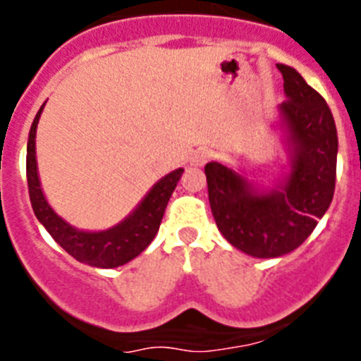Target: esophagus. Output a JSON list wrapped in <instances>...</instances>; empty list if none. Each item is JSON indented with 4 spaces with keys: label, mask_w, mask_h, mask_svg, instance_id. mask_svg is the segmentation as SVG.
I'll return each mask as SVG.
<instances>
[{
    "label": "esophagus",
    "mask_w": 361,
    "mask_h": 361,
    "mask_svg": "<svg viewBox=\"0 0 361 361\" xmlns=\"http://www.w3.org/2000/svg\"><path fill=\"white\" fill-rule=\"evenodd\" d=\"M212 157H213L212 149L200 148V149H197V152H195V155H193L191 162H193L195 166H202V164H206L208 161H212Z\"/></svg>",
    "instance_id": "1"
}]
</instances>
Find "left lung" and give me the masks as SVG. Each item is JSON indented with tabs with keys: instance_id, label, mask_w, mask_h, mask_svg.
I'll use <instances>...</instances> for the list:
<instances>
[{
	"instance_id": "8db88e82",
	"label": "left lung",
	"mask_w": 361,
	"mask_h": 361,
	"mask_svg": "<svg viewBox=\"0 0 361 361\" xmlns=\"http://www.w3.org/2000/svg\"><path fill=\"white\" fill-rule=\"evenodd\" d=\"M288 99L280 104L295 145L288 180L258 193L219 162H208L206 180L216 228L237 250L257 258L291 253L317 228L336 186L338 135L325 99L295 68L276 65Z\"/></svg>"
}]
</instances>
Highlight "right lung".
<instances>
[{
    "label": "right lung",
    "mask_w": 361,
    "mask_h": 361,
    "mask_svg": "<svg viewBox=\"0 0 361 361\" xmlns=\"http://www.w3.org/2000/svg\"><path fill=\"white\" fill-rule=\"evenodd\" d=\"M43 106L39 108L36 119L32 123L27 145L28 195L37 220L52 235L54 240L79 262L90 264L94 267H106V269L130 262L137 255H141L157 235L168 200L184 170L178 168L161 178L149 190L146 199L139 204V208L116 228L99 233L79 231L52 212L41 191L36 164V128Z\"/></svg>",
    "instance_id": "obj_1"
}]
</instances>
